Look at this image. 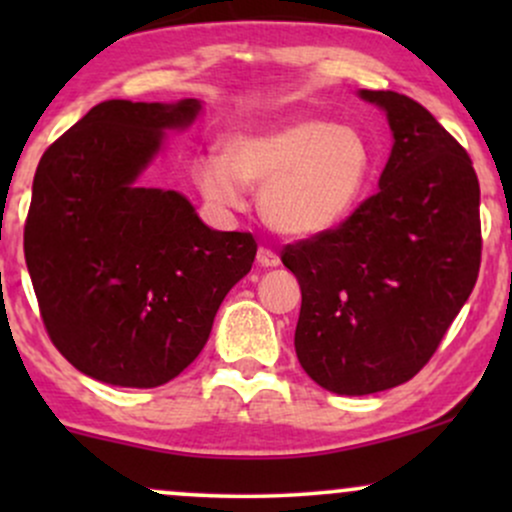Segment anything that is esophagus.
I'll return each mask as SVG.
<instances>
[{"instance_id": "34e87169", "label": "esophagus", "mask_w": 512, "mask_h": 512, "mask_svg": "<svg viewBox=\"0 0 512 512\" xmlns=\"http://www.w3.org/2000/svg\"><path fill=\"white\" fill-rule=\"evenodd\" d=\"M279 262H281L279 255H276L274 250H269V248L257 250V264H260V267H276Z\"/></svg>"}]
</instances>
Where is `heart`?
<instances>
[{"mask_svg":"<svg viewBox=\"0 0 512 512\" xmlns=\"http://www.w3.org/2000/svg\"><path fill=\"white\" fill-rule=\"evenodd\" d=\"M370 175L373 151L356 127L308 115L228 134L221 158L202 156L192 166L197 190L219 209H243L245 187H262V219L296 240L342 226Z\"/></svg>","mask_w":512,"mask_h":512,"instance_id":"1","label":"heart"}]
</instances>
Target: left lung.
I'll return each mask as SVG.
<instances>
[{"label": "left lung", "mask_w": 512, "mask_h": 512, "mask_svg": "<svg viewBox=\"0 0 512 512\" xmlns=\"http://www.w3.org/2000/svg\"><path fill=\"white\" fill-rule=\"evenodd\" d=\"M392 129L378 192L330 233L286 245L301 284L296 356L317 385L373 395L436 354L479 276V180L472 158L424 105L358 91Z\"/></svg>", "instance_id": "1"}]
</instances>
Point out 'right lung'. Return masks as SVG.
<instances>
[{
    "label": "right lung",
    "instance_id": "1",
    "mask_svg": "<svg viewBox=\"0 0 512 512\" xmlns=\"http://www.w3.org/2000/svg\"><path fill=\"white\" fill-rule=\"evenodd\" d=\"M199 113L197 98L105 101L40 158L23 252L52 344L88 378L173 380L255 262L252 233L214 231L180 192L139 185L168 129Z\"/></svg>",
    "mask_w": 512,
    "mask_h": 512
}]
</instances>
